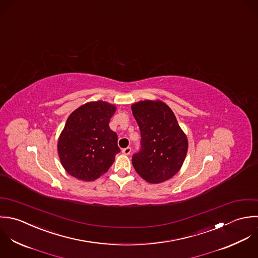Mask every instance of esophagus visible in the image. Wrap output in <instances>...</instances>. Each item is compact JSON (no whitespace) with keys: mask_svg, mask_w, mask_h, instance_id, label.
Returning a JSON list of instances; mask_svg holds the SVG:
<instances>
[{"mask_svg":"<svg viewBox=\"0 0 258 258\" xmlns=\"http://www.w3.org/2000/svg\"><path fill=\"white\" fill-rule=\"evenodd\" d=\"M122 153H123L124 155H129V154L131 153V148H130V147H126V148L122 149Z\"/></svg>","mask_w":258,"mask_h":258,"instance_id":"1","label":"esophagus"}]
</instances>
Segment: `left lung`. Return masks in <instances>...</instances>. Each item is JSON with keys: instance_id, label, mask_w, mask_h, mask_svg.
I'll return each instance as SVG.
<instances>
[{"instance_id": "8db88e82", "label": "left lung", "mask_w": 258, "mask_h": 258, "mask_svg": "<svg viewBox=\"0 0 258 258\" xmlns=\"http://www.w3.org/2000/svg\"><path fill=\"white\" fill-rule=\"evenodd\" d=\"M141 135L140 149L132 156L136 172L149 183L170 179L182 166L188 142L171 109L161 101L132 105Z\"/></svg>"}]
</instances>
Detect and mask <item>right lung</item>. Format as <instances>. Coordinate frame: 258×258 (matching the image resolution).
<instances>
[{
    "instance_id": "right-lung-1",
    "label": "right lung",
    "mask_w": 258,
    "mask_h": 258,
    "mask_svg": "<svg viewBox=\"0 0 258 258\" xmlns=\"http://www.w3.org/2000/svg\"><path fill=\"white\" fill-rule=\"evenodd\" d=\"M116 108L103 101L90 102L67 119L58 141L61 163L70 175L93 181L108 171L120 152L117 134L109 127Z\"/></svg>"
}]
</instances>
